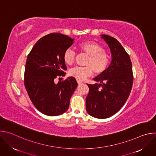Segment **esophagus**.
<instances>
[{
    "mask_svg": "<svg viewBox=\"0 0 156 156\" xmlns=\"http://www.w3.org/2000/svg\"><path fill=\"white\" fill-rule=\"evenodd\" d=\"M77 83H78V84H81L83 82H82V81H80V80H77Z\"/></svg>",
    "mask_w": 156,
    "mask_h": 156,
    "instance_id": "1",
    "label": "esophagus"
}]
</instances>
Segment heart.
<instances>
[{
    "mask_svg": "<svg viewBox=\"0 0 156 156\" xmlns=\"http://www.w3.org/2000/svg\"><path fill=\"white\" fill-rule=\"evenodd\" d=\"M78 48L89 57L85 62V66H75L69 70L70 76L84 80L92 75L94 72L96 74H100L105 70L109 62V56L100 44L93 41L84 42L79 44ZM75 57V53L72 49H67L63 53V60L68 65L73 63Z\"/></svg>",
    "mask_w": 156,
    "mask_h": 156,
    "instance_id": "heart-1",
    "label": "heart"
}]
</instances>
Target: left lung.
<instances>
[{
	"label": "left lung",
	"mask_w": 156,
	"mask_h": 156,
	"mask_svg": "<svg viewBox=\"0 0 156 156\" xmlns=\"http://www.w3.org/2000/svg\"><path fill=\"white\" fill-rule=\"evenodd\" d=\"M108 46L112 60L108 67L94 78L99 84H87L89 93L86 108L91 116L106 119L112 116L126 102L133 81L132 64L128 54L114 37L101 34Z\"/></svg>",
	"instance_id": "left-lung-1"
}]
</instances>
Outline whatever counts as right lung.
<instances>
[{"mask_svg":"<svg viewBox=\"0 0 156 156\" xmlns=\"http://www.w3.org/2000/svg\"><path fill=\"white\" fill-rule=\"evenodd\" d=\"M73 41L60 33H51L38 40L28 55L25 86L34 107L46 115L57 116L65 112L78 86L72 76L55 83L57 76L65 74L63 55Z\"/></svg>","mask_w":156,"mask_h":156,"instance_id":"obj_1","label":"right lung"}]
</instances>
